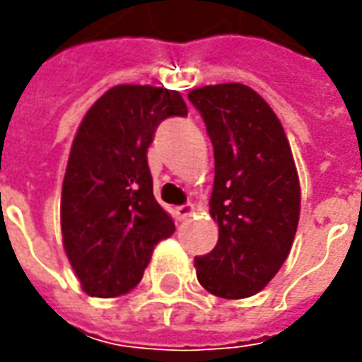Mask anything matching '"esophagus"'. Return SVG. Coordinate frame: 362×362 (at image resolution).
Wrapping results in <instances>:
<instances>
[{
    "label": "esophagus",
    "instance_id": "1",
    "mask_svg": "<svg viewBox=\"0 0 362 362\" xmlns=\"http://www.w3.org/2000/svg\"><path fill=\"white\" fill-rule=\"evenodd\" d=\"M194 213V205L186 204V205H178L176 209H174V215H176V219L184 221L186 217H189Z\"/></svg>",
    "mask_w": 362,
    "mask_h": 362
}]
</instances>
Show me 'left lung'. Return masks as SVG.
<instances>
[{"label": "left lung", "mask_w": 362, "mask_h": 362, "mask_svg": "<svg viewBox=\"0 0 362 362\" xmlns=\"http://www.w3.org/2000/svg\"><path fill=\"white\" fill-rule=\"evenodd\" d=\"M215 157L209 207L217 246L196 256L197 281L221 298L256 295L279 272L295 238L300 188L287 135L269 104L240 83L188 95Z\"/></svg>", "instance_id": "left-lung-1"}]
</instances>
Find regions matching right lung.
Instances as JSON below:
<instances>
[{
	"label": "right lung",
	"instance_id": "1",
	"mask_svg": "<svg viewBox=\"0 0 362 362\" xmlns=\"http://www.w3.org/2000/svg\"><path fill=\"white\" fill-rule=\"evenodd\" d=\"M173 116H188L176 90L118 85L90 106L77 129L62 189V235L87 295L129 293L153 248L176 230L153 196L147 165L158 124Z\"/></svg>",
	"mask_w": 362,
	"mask_h": 362
}]
</instances>
